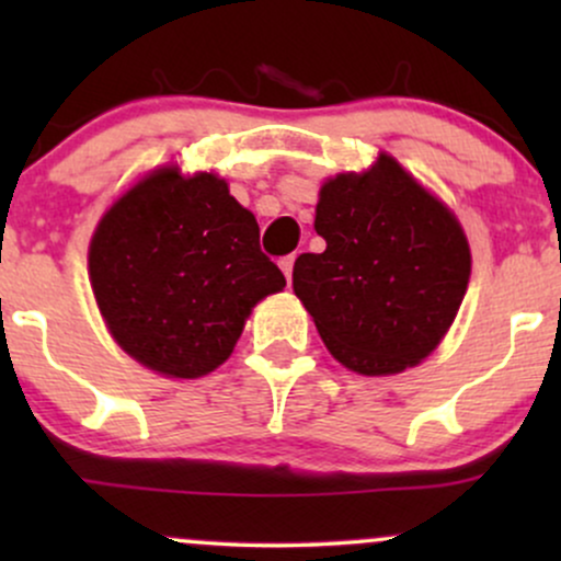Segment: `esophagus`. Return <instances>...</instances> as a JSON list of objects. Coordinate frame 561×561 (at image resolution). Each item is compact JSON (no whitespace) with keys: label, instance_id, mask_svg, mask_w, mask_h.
I'll list each match as a JSON object with an SVG mask.
<instances>
[{"label":"esophagus","instance_id":"1","mask_svg":"<svg viewBox=\"0 0 561 561\" xmlns=\"http://www.w3.org/2000/svg\"><path fill=\"white\" fill-rule=\"evenodd\" d=\"M295 259H298V255H285V259L279 261V266H282V272H285V276H287V282H293V268H295Z\"/></svg>","mask_w":561,"mask_h":561}]
</instances>
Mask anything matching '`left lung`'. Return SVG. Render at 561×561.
<instances>
[{
	"mask_svg": "<svg viewBox=\"0 0 561 561\" xmlns=\"http://www.w3.org/2000/svg\"><path fill=\"white\" fill-rule=\"evenodd\" d=\"M313 227L324 253H302L295 295L330 353L366 377L420 364L465 300L469 244L454 214L390 156L321 186Z\"/></svg>",
	"mask_w": 561,
	"mask_h": 561,
	"instance_id": "1",
	"label": "left lung"
}]
</instances>
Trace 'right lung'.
<instances>
[{"label":"right lung","mask_w":561,"mask_h":561,"mask_svg":"<svg viewBox=\"0 0 561 561\" xmlns=\"http://www.w3.org/2000/svg\"><path fill=\"white\" fill-rule=\"evenodd\" d=\"M259 237L214 173L160 169L128 190L89 248L96 306L118 345L169 377L227 362L250 308L287 285Z\"/></svg>","instance_id":"obj_1"}]
</instances>
